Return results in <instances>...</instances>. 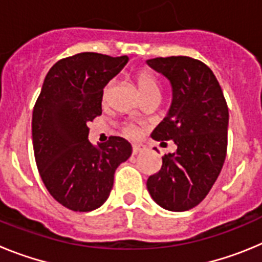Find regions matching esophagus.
<instances>
[{"mask_svg":"<svg viewBox=\"0 0 262 262\" xmlns=\"http://www.w3.org/2000/svg\"><path fill=\"white\" fill-rule=\"evenodd\" d=\"M142 151H143L142 145H138V144L133 145V154L134 155H138L139 152H142Z\"/></svg>","mask_w":262,"mask_h":262,"instance_id":"1","label":"esophagus"}]
</instances>
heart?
Returning <instances> with one entry per match:
<instances>
[{"mask_svg": "<svg viewBox=\"0 0 262 262\" xmlns=\"http://www.w3.org/2000/svg\"><path fill=\"white\" fill-rule=\"evenodd\" d=\"M136 82H138L139 92H140L143 98L147 96H151V94H160V85L159 82H157L156 77L152 75L151 72L147 71V69L140 71L138 75H136ZM108 89H110V84L106 85L105 89H103V98H105L106 94H107ZM124 133L128 136H135L136 128L134 126H128L126 127Z\"/></svg>", "mask_w": 262, "mask_h": 262, "instance_id": "1", "label": "heart"}]
</instances>
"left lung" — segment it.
<instances>
[{
    "instance_id": "obj_1",
    "label": "left lung",
    "mask_w": 262,
    "mask_h": 262,
    "mask_svg": "<svg viewBox=\"0 0 262 262\" xmlns=\"http://www.w3.org/2000/svg\"><path fill=\"white\" fill-rule=\"evenodd\" d=\"M172 86V103L154 129L157 142L173 140L174 154L147 181L152 200L169 211H186L200 205L223 168L227 152L228 107L222 88L209 67L187 56L147 60Z\"/></svg>"
}]
</instances>
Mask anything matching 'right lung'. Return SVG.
Listing matches in <instances>:
<instances>
[{
    "label": "right lung",
    "instance_id": "1",
    "mask_svg": "<svg viewBox=\"0 0 262 262\" xmlns=\"http://www.w3.org/2000/svg\"><path fill=\"white\" fill-rule=\"evenodd\" d=\"M127 62V56L82 52L57 61L46 76L32 111V145L43 184L67 209L101 207L115 169L133 154L119 136L98 147L88 139V123L102 114L103 88Z\"/></svg>",
    "mask_w": 262,
    "mask_h": 262
}]
</instances>
